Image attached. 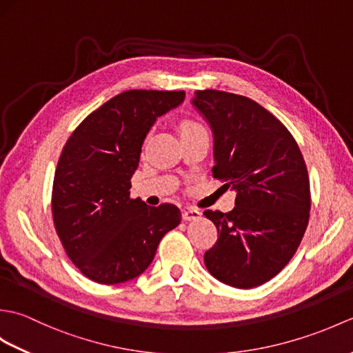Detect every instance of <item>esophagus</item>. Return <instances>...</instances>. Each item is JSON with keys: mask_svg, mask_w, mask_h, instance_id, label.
<instances>
[{"mask_svg": "<svg viewBox=\"0 0 353 353\" xmlns=\"http://www.w3.org/2000/svg\"><path fill=\"white\" fill-rule=\"evenodd\" d=\"M201 216V212L197 211V209L194 208H188V209H183L182 211V219L185 221H191V220H199Z\"/></svg>", "mask_w": 353, "mask_h": 353, "instance_id": "34e87169", "label": "esophagus"}]
</instances>
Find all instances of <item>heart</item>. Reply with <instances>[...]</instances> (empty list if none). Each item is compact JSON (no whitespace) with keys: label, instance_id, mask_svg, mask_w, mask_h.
I'll return each mask as SVG.
<instances>
[{"label":"heart","instance_id":"1","mask_svg":"<svg viewBox=\"0 0 353 353\" xmlns=\"http://www.w3.org/2000/svg\"><path fill=\"white\" fill-rule=\"evenodd\" d=\"M199 124L194 123V121H183L181 124V133L182 132H188V130H192V129H199Z\"/></svg>","mask_w":353,"mask_h":353}]
</instances>
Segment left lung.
Segmentation results:
<instances>
[{"label":"left lung","mask_w":353,"mask_h":353,"mask_svg":"<svg viewBox=\"0 0 353 353\" xmlns=\"http://www.w3.org/2000/svg\"><path fill=\"white\" fill-rule=\"evenodd\" d=\"M192 106L214 134V177L236 191L230 212H203L219 230L205 265L230 287H258L288 264L308 226L303 156L287 127L247 97L206 89Z\"/></svg>","instance_id":"left-lung-1"}]
</instances>
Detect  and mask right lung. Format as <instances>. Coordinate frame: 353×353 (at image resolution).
<instances>
[{
    "mask_svg": "<svg viewBox=\"0 0 353 353\" xmlns=\"http://www.w3.org/2000/svg\"><path fill=\"white\" fill-rule=\"evenodd\" d=\"M183 100V91H125L88 115L66 141L52 183V220L66 254L88 279H134L181 223L174 205L152 208L130 199V179L157 117Z\"/></svg>",
    "mask_w": 353,
    "mask_h": 353,
    "instance_id": "right-lung-1",
    "label": "right lung"
}]
</instances>
